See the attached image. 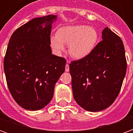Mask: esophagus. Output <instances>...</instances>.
<instances>
[{"mask_svg":"<svg viewBox=\"0 0 133 133\" xmlns=\"http://www.w3.org/2000/svg\"><path fill=\"white\" fill-rule=\"evenodd\" d=\"M70 63L69 61H67V64L66 65H65V71L66 72H68L69 71V65H68V63Z\"/></svg>","mask_w":133,"mask_h":133,"instance_id":"esophagus-1","label":"esophagus"}]
</instances>
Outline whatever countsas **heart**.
Segmentation results:
<instances>
[{"label":"heart","instance_id":"1","mask_svg":"<svg viewBox=\"0 0 133 133\" xmlns=\"http://www.w3.org/2000/svg\"><path fill=\"white\" fill-rule=\"evenodd\" d=\"M98 33L95 28L84 25H68L61 28L55 35L50 38L53 52L60 55L68 45V52L72 57L82 59L90 55L98 42Z\"/></svg>","mask_w":133,"mask_h":133}]
</instances>
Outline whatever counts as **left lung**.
<instances>
[{"label": "left lung", "instance_id": "1", "mask_svg": "<svg viewBox=\"0 0 133 133\" xmlns=\"http://www.w3.org/2000/svg\"><path fill=\"white\" fill-rule=\"evenodd\" d=\"M102 39L90 55L69 65L74 99L90 112L101 111L113 103L127 70L125 48L120 37L105 28Z\"/></svg>", "mask_w": 133, "mask_h": 133}]
</instances>
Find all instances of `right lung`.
Segmentation results:
<instances>
[{"label":"right lung","instance_id":"obj_1","mask_svg":"<svg viewBox=\"0 0 133 133\" xmlns=\"http://www.w3.org/2000/svg\"><path fill=\"white\" fill-rule=\"evenodd\" d=\"M57 16L35 18L12 34L4 58L8 87L19 105L28 110L43 108L65 71V59L52 54L50 38Z\"/></svg>","mask_w":133,"mask_h":133}]
</instances>
